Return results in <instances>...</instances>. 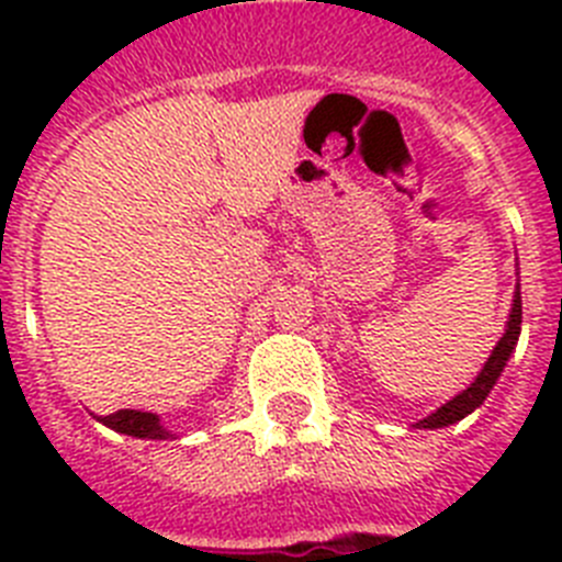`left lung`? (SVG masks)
<instances>
[{
	"label": "left lung",
	"instance_id": "obj_1",
	"mask_svg": "<svg viewBox=\"0 0 562 562\" xmlns=\"http://www.w3.org/2000/svg\"><path fill=\"white\" fill-rule=\"evenodd\" d=\"M520 315H524V306H520V286H518V290H515V297H513V312H509V321H506L504 337H501L498 346L493 349L490 360L484 362V369L479 371V376H475V380L470 382L464 391H461V394H456L453 400L445 402L439 411H434L430 416H425V419L416 422L419 428H430V430L448 428V425H456V422L464 419L467 414H473L475 408H481V405H484V400L490 396L493 385L498 382L501 371H504L506 360H509V355H513L515 342H518Z\"/></svg>",
	"mask_w": 562,
	"mask_h": 562
}]
</instances>
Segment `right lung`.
<instances>
[{
  "instance_id": "1",
  "label": "right lung",
  "mask_w": 562,
  "mask_h": 562,
  "mask_svg": "<svg viewBox=\"0 0 562 562\" xmlns=\"http://www.w3.org/2000/svg\"><path fill=\"white\" fill-rule=\"evenodd\" d=\"M98 422H103L106 428L117 430V434L137 436V439H168V436H173L171 430L162 428L160 416L146 414V411H114L109 416H98Z\"/></svg>"
}]
</instances>
